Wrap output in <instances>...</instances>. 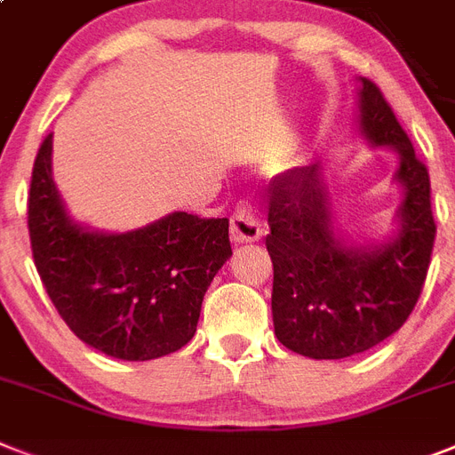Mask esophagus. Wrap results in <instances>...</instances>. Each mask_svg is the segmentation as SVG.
<instances>
[{
  "label": "esophagus",
  "instance_id": "34e87169",
  "mask_svg": "<svg viewBox=\"0 0 455 455\" xmlns=\"http://www.w3.org/2000/svg\"><path fill=\"white\" fill-rule=\"evenodd\" d=\"M263 228L261 221L254 217L250 208H240L234 217H231V240L243 245V243H257L261 240Z\"/></svg>",
  "mask_w": 455,
  "mask_h": 455
}]
</instances>
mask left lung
<instances>
[{
  "label": "left lung",
  "mask_w": 455,
  "mask_h": 455,
  "mask_svg": "<svg viewBox=\"0 0 455 455\" xmlns=\"http://www.w3.org/2000/svg\"><path fill=\"white\" fill-rule=\"evenodd\" d=\"M356 83L358 136L398 156L393 185L403 198L391 234H347L322 162L286 171L270 185L275 338L316 361L354 356L391 338L421 296L435 243L428 171L379 87L361 76Z\"/></svg>",
  "instance_id": "8db88e82"
}]
</instances>
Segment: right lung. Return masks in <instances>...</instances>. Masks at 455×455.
Here are the masks:
<instances>
[{"label": "right lung", "instance_id": "1", "mask_svg": "<svg viewBox=\"0 0 455 455\" xmlns=\"http://www.w3.org/2000/svg\"><path fill=\"white\" fill-rule=\"evenodd\" d=\"M27 224L60 316L85 345L120 361H152L185 347L210 282L234 254L227 217L175 210L122 234L76 221L52 180V133L34 162Z\"/></svg>", "mask_w": 455, "mask_h": 455}]
</instances>
